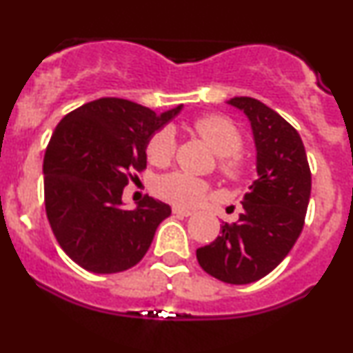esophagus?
<instances>
[{"label": "esophagus", "mask_w": 353, "mask_h": 353, "mask_svg": "<svg viewBox=\"0 0 353 353\" xmlns=\"http://www.w3.org/2000/svg\"><path fill=\"white\" fill-rule=\"evenodd\" d=\"M172 212L176 214V216H182V217H189V216H192V210H189V209H182V208H174V209H172Z\"/></svg>", "instance_id": "34e87169"}]
</instances>
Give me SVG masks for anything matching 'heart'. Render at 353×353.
<instances>
[{
    "label": "heart",
    "instance_id": "heart-1",
    "mask_svg": "<svg viewBox=\"0 0 353 353\" xmlns=\"http://www.w3.org/2000/svg\"><path fill=\"white\" fill-rule=\"evenodd\" d=\"M194 129L214 152L221 157V171L228 177L237 179L245 171V161L239 154L242 148V136L230 121L221 116H205L194 123ZM174 132L164 128L157 131L148 143L149 161L156 165H164L172 159ZM154 192L161 199L179 208H192L205 199L209 185L204 179L185 172L164 174L154 182Z\"/></svg>",
    "mask_w": 353,
    "mask_h": 353
}]
</instances>
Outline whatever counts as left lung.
Segmentation results:
<instances>
[{
    "instance_id": "left-lung-1",
    "label": "left lung",
    "mask_w": 353,
    "mask_h": 353,
    "mask_svg": "<svg viewBox=\"0 0 353 353\" xmlns=\"http://www.w3.org/2000/svg\"><path fill=\"white\" fill-rule=\"evenodd\" d=\"M225 104L249 121L257 179L242 197L237 221L224 222L221 236L196 255L209 275L242 285L272 272L297 242L312 177L301 136L281 114L254 98H232Z\"/></svg>"
}]
</instances>
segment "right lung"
Here are the masks:
<instances>
[{"mask_svg":"<svg viewBox=\"0 0 353 353\" xmlns=\"http://www.w3.org/2000/svg\"><path fill=\"white\" fill-rule=\"evenodd\" d=\"M156 114L128 99L103 98L59 121L43 161L46 216L61 249L94 274H116L144 257L171 208L145 196L124 209L132 169L148 163L149 139L182 111Z\"/></svg>","mask_w":353,"mask_h":353,"instance_id":"obj_1","label":"right lung"}]
</instances>
